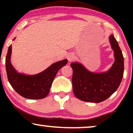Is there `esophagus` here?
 I'll return each instance as SVG.
<instances>
[{
  "label": "esophagus",
  "mask_w": 133,
  "mask_h": 133,
  "mask_svg": "<svg viewBox=\"0 0 133 133\" xmlns=\"http://www.w3.org/2000/svg\"><path fill=\"white\" fill-rule=\"evenodd\" d=\"M75 59V56H74L72 54H70L68 56V61L72 62Z\"/></svg>",
  "instance_id": "esophagus-1"
}]
</instances>
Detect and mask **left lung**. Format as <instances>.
<instances>
[{
    "label": "left lung",
    "mask_w": 133,
    "mask_h": 133,
    "mask_svg": "<svg viewBox=\"0 0 133 133\" xmlns=\"http://www.w3.org/2000/svg\"><path fill=\"white\" fill-rule=\"evenodd\" d=\"M110 41L114 52L115 61L110 70L102 73L89 71L83 65L72 62V83L75 96L82 101L99 103L110 97L119 87L123 76V56L113 35Z\"/></svg>",
    "instance_id": "obj_1"
}]
</instances>
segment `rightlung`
<instances>
[{"mask_svg":"<svg viewBox=\"0 0 133 133\" xmlns=\"http://www.w3.org/2000/svg\"><path fill=\"white\" fill-rule=\"evenodd\" d=\"M11 51L12 46L10 45L5 59V65L8 81L12 88L26 99H41L46 97L58 71L66 64L67 59L53 63L41 73L28 76L19 73L12 66L10 62Z\"/></svg>","mask_w":133,"mask_h":133,"instance_id":"add662e5","label":"right lung"}]
</instances>
